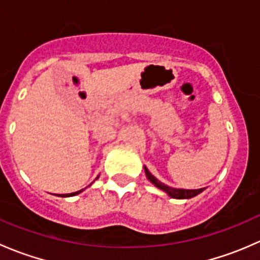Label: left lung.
I'll return each mask as SVG.
<instances>
[{"mask_svg":"<svg viewBox=\"0 0 260 260\" xmlns=\"http://www.w3.org/2000/svg\"><path fill=\"white\" fill-rule=\"evenodd\" d=\"M145 172H146L147 179L149 180V182L153 183V185L156 186L157 188H159V190L165 191V192H166L167 195H169L170 198H172V199H191V198H195L196 195H199V193H201L204 190H205V187L198 188V190H185V188L170 187V186L165 185V183H162L161 181L157 180L156 177H154L153 175H152L151 172L148 171V169H147L146 166H145Z\"/></svg>","mask_w":260,"mask_h":260,"instance_id":"1","label":"left lung"}]
</instances>
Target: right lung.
<instances>
[{
  "instance_id": "1",
  "label": "right lung",
  "mask_w": 260,
  "mask_h": 260,
  "mask_svg": "<svg viewBox=\"0 0 260 260\" xmlns=\"http://www.w3.org/2000/svg\"><path fill=\"white\" fill-rule=\"evenodd\" d=\"M96 179H98V177H96ZM81 191H84V188H83V190H80V191H77V192H73V193H62V195H57V196H60V198H68V196H75V195H78V193H80Z\"/></svg>"
}]
</instances>
